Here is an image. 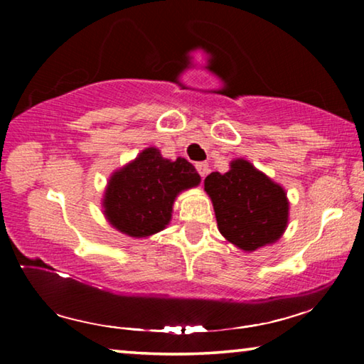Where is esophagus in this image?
Listing matches in <instances>:
<instances>
[{
    "label": "esophagus",
    "mask_w": 364,
    "mask_h": 364,
    "mask_svg": "<svg viewBox=\"0 0 364 364\" xmlns=\"http://www.w3.org/2000/svg\"><path fill=\"white\" fill-rule=\"evenodd\" d=\"M196 168H197V171H199V175H200L202 178H205L208 171H210V168H208V164H207V162H197V164H196Z\"/></svg>",
    "instance_id": "esophagus-1"
}]
</instances>
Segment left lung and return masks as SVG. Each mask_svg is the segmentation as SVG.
Returning a JSON list of instances; mask_svg holds the SVG:
<instances>
[{
    "mask_svg": "<svg viewBox=\"0 0 364 364\" xmlns=\"http://www.w3.org/2000/svg\"><path fill=\"white\" fill-rule=\"evenodd\" d=\"M204 191L210 197L218 231L244 252L278 242L289 223V199L279 183L245 159H234L226 173L208 175Z\"/></svg>",
    "mask_w": 364,
    "mask_h": 364,
    "instance_id": "8db88e82",
    "label": "left lung"
}]
</instances>
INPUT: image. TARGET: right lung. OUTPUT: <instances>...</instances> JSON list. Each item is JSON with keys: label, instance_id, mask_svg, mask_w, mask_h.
<instances>
[{"label": "right lung", "instance_id": "obj_1", "mask_svg": "<svg viewBox=\"0 0 364 364\" xmlns=\"http://www.w3.org/2000/svg\"><path fill=\"white\" fill-rule=\"evenodd\" d=\"M199 184L200 176L186 159L170 160L157 147H146L110 175L102 196L104 217L125 236L149 237L170 223L178 194Z\"/></svg>", "mask_w": 364, "mask_h": 364}]
</instances>
